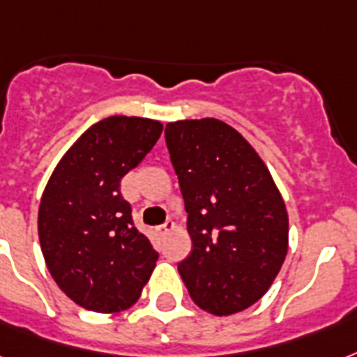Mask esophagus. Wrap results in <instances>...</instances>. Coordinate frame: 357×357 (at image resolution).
I'll return each instance as SVG.
<instances>
[{
    "instance_id": "1",
    "label": "esophagus",
    "mask_w": 357,
    "mask_h": 357,
    "mask_svg": "<svg viewBox=\"0 0 357 357\" xmlns=\"http://www.w3.org/2000/svg\"><path fill=\"white\" fill-rule=\"evenodd\" d=\"M174 227H176V225H174L172 221H167V222H165V225H160V227H157V234H159V236H167L168 232H172Z\"/></svg>"
}]
</instances>
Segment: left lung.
Masks as SVG:
<instances>
[{
    "instance_id": "1",
    "label": "left lung",
    "mask_w": 357,
    "mask_h": 357,
    "mask_svg": "<svg viewBox=\"0 0 357 357\" xmlns=\"http://www.w3.org/2000/svg\"><path fill=\"white\" fill-rule=\"evenodd\" d=\"M192 251L179 275L200 309L228 317L255 305L288 252V213L257 149L215 118L165 130Z\"/></svg>"
}]
</instances>
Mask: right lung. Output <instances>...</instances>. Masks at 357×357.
<instances>
[{
  "label": "right lung",
  "instance_id": "add662e5",
  "mask_svg": "<svg viewBox=\"0 0 357 357\" xmlns=\"http://www.w3.org/2000/svg\"><path fill=\"white\" fill-rule=\"evenodd\" d=\"M162 132L157 119L110 116L91 125L54 168L40 197L39 241L67 298L116 314L138 301L159 255L132 225L121 178Z\"/></svg>",
  "mask_w": 357,
  "mask_h": 357
}]
</instances>
